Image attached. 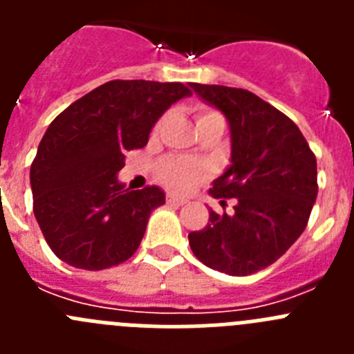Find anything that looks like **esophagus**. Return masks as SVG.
I'll list each match as a JSON object with an SVG mask.
<instances>
[{
    "mask_svg": "<svg viewBox=\"0 0 354 354\" xmlns=\"http://www.w3.org/2000/svg\"><path fill=\"white\" fill-rule=\"evenodd\" d=\"M167 202L170 205H184L187 202V200L184 198H179V196H175V195H168L167 196Z\"/></svg>",
    "mask_w": 354,
    "mask_h": 354,
    "instance_id": "esophagus-1",
    "label": "esophagus"
}]
</instances>
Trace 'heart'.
Instances as JSON below:
<instances>
[{"label": "heart", "mask_w": 354, "mask_h": 354, "mask_svg": "<svg viewBox=\"0 0 354 354\" xmlns=\"http://www.w3.org/2000/svg\"><path fill=\"white\" fill-rule=\"evenodd\" d=\"M216 111H211V109H200L196 113V122L204 120V118L214 117ZM167 124V117H161L158 120V124L154 126V131L152 133L159 134ZM158 175L161 183L165 186H168L174 192L186 193L189 189L196 186L200 180H204L207 177V168L200 162L193 161V159L187 158H167L165 161H161L158 168Z\"/></svg>", "instance_id": "b5f03b06"}]
</instances>
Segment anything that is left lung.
<instances>
[{
    "mask_svg": "<svg viewBox=\"0 0 354 354\" xmlns=\"http://www.w3.org/2000/svg\"><path fill=\"white\" fill-rule=\"evenodd\" d=\"M227 117L230 167L209 189L236 198L234 214L209 211V223L187 236L195 257L230 277L257 273L294 245L317 196V162L298 126L243 88L189 84Z\"/></svg>",
    "mask_w": 354,
    "mask_h": 354,
    "instance_id": "1",
    "label": "left lung"
}]
</instances>
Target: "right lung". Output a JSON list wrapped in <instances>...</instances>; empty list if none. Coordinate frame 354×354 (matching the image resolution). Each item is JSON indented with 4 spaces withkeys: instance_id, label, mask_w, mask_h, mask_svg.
Returning <instances> with one entry per match:
<instances>
[{
    "instance_id": "obj_1",
    "label": "right lung",
    "mask_w": 354,
    "mask_h": 354,
    "mask_svg": "<svg viewBox=\"0 0 354 354\" xmlns=\"http://www.w3.org/2000/svg\"><path fill=\"white\" fill-rule=\"evenodd\" d=\"M192 90L183 83L115 80L97 86L49 124L31 162L33 212L56 257L101 271L138 250L158 186L129 192L117 174L142 149L165 111Z\"/></svg>"
}]
</instances>
